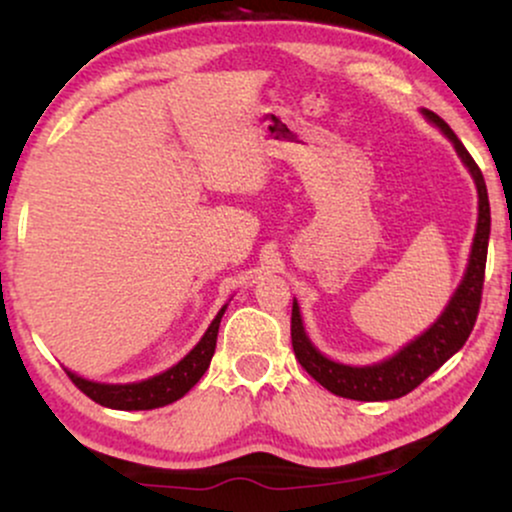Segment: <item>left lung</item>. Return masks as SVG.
<instances>
[{"mask_svg":"<svg viewBox=\"0 0 512 512\" xmlns=\"http://www.w3.org/2000/svg\"><path fill=\"white\" fill-rule=\"evenodd\" d=\"M421 115L431 122L433 127L440 129L443 137L450 139L455 146L457 156L464 163V168L472 175L474 185H477L479 197V216H477V233H474L472 250H469L467 269H464L462 281L457 284L455 293L450 296L448 305L443 313L436 317L428 330L419 337H414L402 349L395 351L392 356L383 358L370 366H349V363H339L334 358L322 354L317 346L310 342L308 332H305L301 305L293 298L291 310V342L296 351L298 363L308 370L310 375L332 395L358 399V402H385V399L404 397L407 392L419 387L431 373L443 366L450 356H455L462 349L467 337L474 330L477 322L479 303H481V286H484V269H486V250H489L491 236V207H489V192H486L484 175L469 151L464 149L460 139L455 137L448 122L438 117L431 110L421 108Z\"/></svg>","mask_w":512,"mask_h":512,"instance_id":"left-lung-1","label":"left lung"}]
</instances>
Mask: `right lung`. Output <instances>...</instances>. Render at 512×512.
I'll list each match as a JSON object with an SVG mask.
<instances>
[{
  "label": "right lung",
  "mask_w": 512,
  "mask_h": 512,
  "mask_svg": "<svg viewBox=\"0 0 512 512\" xmlns=\"http://www.w3.org/2000/svg\"><path fill=\"white\" fill-rule=\"evenodd\" d=\"M228 303L221 305V310L216 313L207 332L202 334V339L192 346L190 354L180 358L175 366H170L163 373L151 375L146 380H137V383H101V380H88L84 375L74 373L67 368V375L72 378V383L84 392L86 397H91L93 402H98L101 407L108 409H120V411H142V409H158L166 407V404L178 402L180 397H185L199 383L204 373H207L211 356L216 349V334H219L221 317L226 313Z\"/></svg>",
  "instance_id": "1"
}]
</instances>
